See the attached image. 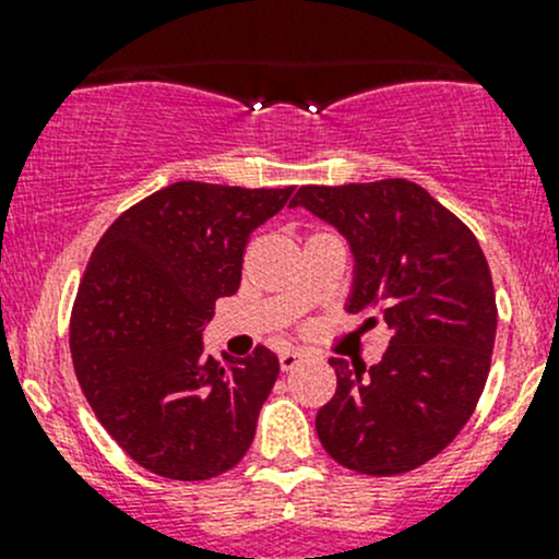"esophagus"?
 I'll return each instance as SVG.
<instances>
[{
	"mask_svg": "<svg viewBox=\"0 0 559 559\" xmlns=\"http://www.w3.org/2000/svg\"><path fill=\"white\" fill-rule=\"evenodd\" d=\"M278 362L281 370H295L297 365L302 362V352H297V348H284V352L278 354Z\"/></svg>",
	"mask_w": 559,
	"mask_h": 559,
	"instance_id": "esophagus-1",
	"label": "esophagus"
}]
</instances>
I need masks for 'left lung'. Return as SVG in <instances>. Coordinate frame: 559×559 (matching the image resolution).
<instances>
[{
  "mask_svg": "<svg viewBox=\"0 0 559 559\" xmlns=\"http://www.w3.org/2000/svg\"><path fill=\"white\" fill-rule=\"evenodd\" d=\"M348 240V313L384 321L389 348L373 368L332 357L337 389L316 414L321 447L365 476L425 465L471 419L492 362L498 306L476 235L419 183L302 186L289 202Z\"/></svg>",
  "mask_w": 559,
  "mask_h": 559,
  "instance_id": "8db88e82",
  "label": "left lung"
}]
</instances>
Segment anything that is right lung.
<instances>
[{"label": "right lung", "instance_id": "add662e5", "mask_svg": "<svg viewBox=\"0 0 559 559\" xmlns=\"http://www.w3.org/2000/svg\"><path fill=\"white\" fill-rule=\"evenodd\" d=\"M286 189L178 180L123 211L86 264L70 319L78 384L112 441L145 471L205 481L243 460L278 357H205L218 297L238 292L259 224Z\"/></svg>", "mask_w": 559, "mask_h": 559}]
</instances>
